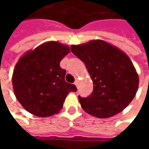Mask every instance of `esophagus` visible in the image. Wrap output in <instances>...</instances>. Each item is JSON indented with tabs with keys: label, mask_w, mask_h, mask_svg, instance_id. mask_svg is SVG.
<instances>
[{
	"label": "esophagus",
	"mask_w": 149,
	"mask_h": 149,
	"mask_svg": "<svg viewBox=\"0 0 149 149\" xmlns=\"http://www.w3.org/2000/svg\"><path fill=\"white\" fill-rule=\"evenodd\" d=\"M74 84L77 86V87H78V84H79V81L78 80H76L74 82Z\"/></svg>",
	"instance_id": "obj_1"
}]
</instances>
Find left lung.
Masks as SVG:
<instances>
[{
	"mask_svg": "<svg viewBox=\"0 0 149 149\" xmlns=\"http://www.w3.org/2000/svg\"><path fill=\"white\" fill-rule=\"evenodd\" d=\"M72 52L84 62L93 82V91L78 96L83 109L99 118H107L128 106L137 92L139 78L125 53L104 40L72 45Z\"/></svg>",
	"mask_w": 149,
	"mask_h": 149,
	"instance_id": "obj_1",
	"label": "left lung"
}]
</instances>
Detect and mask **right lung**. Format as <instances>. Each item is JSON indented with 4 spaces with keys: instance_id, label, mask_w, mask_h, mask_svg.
Here are the masks:
<instances>
[{
    "instance_id": "add662e5",
    "label": "right lung",
    "mask_w": 149,
    "mask_h": 149,
    "mask_svg": "<svg viewBox=\"0 0 149 149\" xmlns=\"http://www.w3.org/2000/svg\"><path fill=\"white\" fill-rule=\"evenodd\" d=\"M69 52L68 46L50 41L24 55L16 65L13 85L18 101L37 116L59 112L65 97L77 92L74 84L65 80L66 71L60 62Z\"/></svg>"
}]
</instances>
